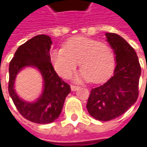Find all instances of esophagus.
I'll return each mask as SVG.
<instances>
[{
	"instance_id": "34e87169",
	"label": "esophagus",
	"mask_w": 147,
	"mask_h": 147,
	"mask_svg": "<svg viewBox=\"0 0 147 147\" xmlns=\"http://www.w3.org/2000/svg\"><path fill=\"white\" fill-rule=\"evenodd\" d=\"M70 88H71V91L75 92V91H77V90L79 88V87H78V86H74V85H71Z\"/></svg>"
}]
</instances>
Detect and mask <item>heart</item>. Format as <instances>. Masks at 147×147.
<instances>
[{
  "label": "heart",
  "mask_w": 147,
  "mask_h": 147,
  "mask_svg": "<svg viewBox=\"0 0 147 147\" xmlns=\"http://www.w3.org/2000/svg\"><path fill=\"white\" fill-rule=\"evenodd\" d=\"M51 59L57 74L65 78L72 75L79 62L82 69L74 76L78 82H103L110 76L115 65V54L107 44L83 36L73 37L64 48L53 50Z\"/></svg>",
  "instance_id": "1"
}]
</instances>
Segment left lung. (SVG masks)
<instances>
[{
	"label": "left lung",
	"mask_w": 147,
	"mask_h": 147,
	"mask_svg": "<svg viewBox=\"0 0 147 147\" xmlns=\"http://www.w3.org/2000/svg\"><path fill=\"white\" fill-rule=\"evenodd\" d=\"M115 57L113 76L104 84L92 88L87 104L90 115L109 121L124 114L138 97L141 66L134 49L119 35L106 32Z\"/></svg>",
	"instance_id": "left-lung-1"
}]
</instances>
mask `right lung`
<instances>
[{
    "mask_svg": "<svg viewBox=\"0 0 147 147\" xmlns=\"http://www.w3.org/2000/svg\"><path fill=\"white\" fill-rule=\"evenodd\" d=\"M51 38L47 35L33 37L17 49L9 66V94L14 104L25 119L41 124L58 119L71 92L69 85L58 76L51 63ZM25 67L37 69L43 78V92L34 102L20 98L14 88L16 77Z\"/></svg>",
    "mask_w": 147,
    "mask_h": 147,
    "instance_id": "obj_1",
    "label": "right lung"
}]
</instances>
